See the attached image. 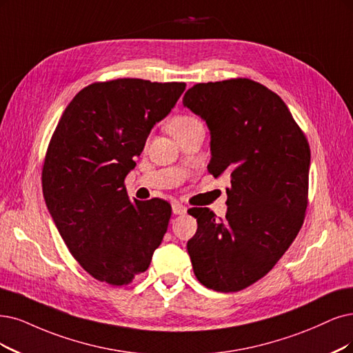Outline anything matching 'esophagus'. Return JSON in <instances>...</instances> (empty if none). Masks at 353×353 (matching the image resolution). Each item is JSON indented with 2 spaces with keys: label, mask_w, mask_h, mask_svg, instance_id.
<instances>
[{
  "label": "esophagus",
  "mask_w": 353,
  "mask_h": 353,
  "mask_svg": "<svg viewBox=\"0 0 353 353\" xmlns=\"http://www.w3.org/2000/svg\"><path fill=\"white\" fill-rule=\"evenodd\" d=\"M172 210H173L174 215H185L186 211H188V208L183 203H180V202H173Z\"/></svg>",
  "instance_id": "esophagus-1"
}]
</instances>
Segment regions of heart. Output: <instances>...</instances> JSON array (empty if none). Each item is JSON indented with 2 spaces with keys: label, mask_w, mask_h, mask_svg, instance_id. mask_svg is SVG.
<instances>
[{
  "label": "heart",
  "mask_w": 353,
  "mask_h": 353,
  "mask_svg": "<svg viewBox=\"0 0 353 353\" xmlns=\"http://www.w3.org/2000/svg\"><path fill=\"white\" fill-rule=\"evenodd\" d=\"M199 125H202V122H201L198 116H194V114H177V116L173 117L172 121L168 122L167 129H168L170 134L176 137V135L183 134V132H186V130H189L194 126H199Z\"/></svg>",
  "instance_id": "obj_1"
}]
</instances>
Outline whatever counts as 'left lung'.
I'll list each match as a JSON object with an SVG mask.
<instances>
[{"instance_id": "obj_1", "label": "left lung", "mask_w": 353, "mask_h": 353, "mask_svg": "<svg viewBox=\"0 0 353 353\" xmlns=\"http://www.w3.org/2000/svg\"><path fill=\"white\" fill-rule=\"evenodd\" d=\"M183 104L211 130L208 172L231 179L225 218L188 211L198 221L188 253L206 288L237 292L272 270L303 227L310 145L283 100L249 78L194 84Z\"/></svg>"}]
</instances>
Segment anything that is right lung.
<instances>
[{
    "label": "right lung",
    "instance_id": "right-lung-1",
    "mask_svg": "<svg viewBox=\"0 0 353 353\" xmlns=\"http://www.w3.org/2000/svg\"><path fill=\"white\" fill-rule=\"evenodd\" d=\"M185 88L141 78L93 83L71 100L49 141L46 206L72 257L100 282L130 283L163 241L172 206L157 198L130 202L125 177Z\"/></svg>",
    "mask_w": 353,
    "mask_h": 353
}]
</instances>
